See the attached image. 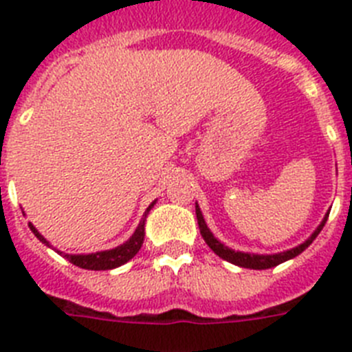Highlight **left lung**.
I'll use <instances>...</instances> for the list:
<instances>
[{
	"instance_id": "obj_1",
	"label": "left lung",
	"mask_w": 352,
	"mask_h": 352,
	"mask_svg": "<svg viewBox=\"0 0 352 352\" xmlns=\"http://www.w3.org/2000/svg\"><path fill=\"white\" fill-rule=\"evenodd\" d=\"M195 214H197V223H199V231H201V236H203L204 241L208 243V247H210L211 250L217 254V256L222 257L223 261H229V263L236 264V266H241V268L268 270V268H273V266H278L280 263H285V261L292 259V257H296L298 254H301L305 248L309 247L314 239H316V236L321 232L322 227H324V223H326V220H328L329 213L326 214L324 220L321 222V226L317 227L316 232H314V234L310 236L307 241H305V243H301L300 247H296V248H292V250L275 254V256H256V254H243V252H234V250H231V248H227L226 245L220 243L219 239L211 234V231L208 229L206 222H204V219H203V213H201L199 206H195Z\"/></svg>"
}]
</instances>
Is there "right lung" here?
Instances as JSON below:
<instances>
[{
	"label": "right lung",
	"instance_id": "1",
	"mask_svg": "<svg viewBox=\"0 0 352 352\" xmlns=\"http://www.w3.org/2000/svg\"><path fill=\"white\" fill-rule=\"evenodd\" d=\"M151 206H153V204H151ZM151 206L146 210V213L151 210ZM30 229L35 232V236L42 241V243L49 245L47 239L43 238L42 234H38V231H36L35 227L31 226V223H30ZM142 241H144V219L139 222L138 229H135L132 238H130L126 243L121 245V247L113 248V250L96 252V254H86V256H68V254H63V252L60 250H56V252L61 254L63 257H67L74 266H79V268L82 270H95V272H102V270H113V268H118V266H121V264L129 263V261L132 259L139 250H141Z\"/></svg>",
	"mask_w": 352,
	"mask_h": 352
}]
</instances>
